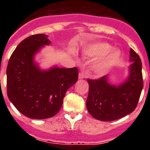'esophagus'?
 Here are the masks:
<instances>
[{
  "mask_svg": "<svg viewBox=\"0 0 150 150\" xmlns=\"http://www.w3.org/2000/svg\"><path fill=\"white\" fill-rule=\"evenodd\" d=\"M85 77H86V75H85L84 73H83V72L79 73V79H84Z\"/></svg>",
  "mask_w": 150,
  "mask_h": 150,
  "instance_id": "1",
  "label": "esophagus"
}]
</instances>
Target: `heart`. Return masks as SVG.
Masks as SVG:
<instances>
[{"instance_id": "heart-1", "label": "heart", "mask_w": 150, "mask_h": 150, "mask_svg": "<svg viewBox=\"0 0 150 150\" xmlns=\"http://www.w3.org/2000/svg\"><path fill=\"white\" fill-rule=\"evenodd\" d=\"M112 46L107 43H95L85 49L84 52L90 58H99L93 64L92 68L95 74L104 75L107 74L119 62L121 52L119 50H111Z\"/></svg>"}]
</instances>
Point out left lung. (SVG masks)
<instances>
[{
  "mask_svg": "<svg viewBox=\"0 0 150 150\" xmlns=\"http://www.w3.org/2000/svg\"><path fill=\"white\" fill-rule=\"evenodd\" d=\"M128 76L122 83L111 84L108 76L98 79H88L89 86L86 107L95 119L113 121L130 114L135 110L142 91L144 82L142 63L132 49L130 50Z\"/></svg>",
  "mask_w": 150,
  "mask_h": 150,
  "instance_id": "1",
  "label": "left lung"
}]
</instances>
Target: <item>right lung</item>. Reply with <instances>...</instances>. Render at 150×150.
<instances>
[{"instance_id":"obj_1","label":"right lung","mask_w":150,"mask_h":150,"mask_svg":"<svg viewBox=\"0 0 150 150\" xmlns=\"http://www.w3.org/2000/svg\"><path fill=\"white\" fill-rule=\"evenodd\" d=\"M46 34H34L17 46L6 68L7 96L21 113L34 120L52 117L60 110L69 88L78 79V69L55 66L41 70L34 56L50 44Z\"/></svg>"}]
</instances>
